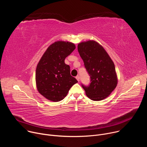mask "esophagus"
Wrapping results in <instances>:
<instances>
[{
	"instance_id": "obj_1",
	"label": "esophagus",
	"mask_w": 147,
	"mask_h": 147,
	"mask_svg": "<svg viewBox=\"0 0 147 147\" xmlns=\"http://www.w3.org/2000/svg\"><path fill=\"white\" fill-rule=\"evenodd\" d=\"M76 79L77 80V81L79 82V81H80V76H77L76 77Z\"/></svg>"
}]
</instances>
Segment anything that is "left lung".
I'll return each instance as SVG.
<instances>
[{"label":"left lung","instance_id":"obj_1","mask_svg":"<svg viewBox=\"0 0 147 147\" xmlns=\"http://www.w3.org/2000/svg\"><path fill=\"white\" fill-rule=\"evenodd\" d=\"M77 49L91 77L89 86H82L86 95L95 101L107 98L117 85L113 61L105 49L95 40L81 42Z\"/></svg>","mask_w":147,"mask_h":147}]
</instances>
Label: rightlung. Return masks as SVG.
<instances>
[{"mask_svg":"<svg viewBox=\"0 0 147 147\" xmlns=\"http://www.w3.org/2000/svg\"><path fill=\"white\" fill-rule=\"evenodd\" d=\"M75 49L76 45L70 42L58 40L47 48L39 60L35 72L36 86L46 99L53 102L63 99L78 82L71 76L70 66L65 63Z\"/></svg>","mask_w":147,"mask_h":147,"instance_id":"add662e5","label":"right lung"}]
</instances>
